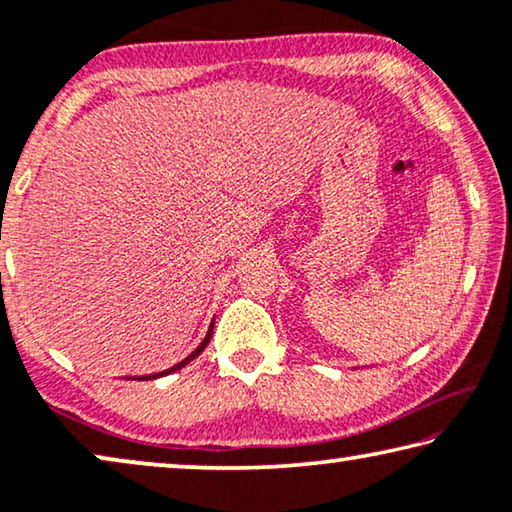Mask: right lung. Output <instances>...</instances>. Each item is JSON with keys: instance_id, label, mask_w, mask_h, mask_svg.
<instances>
[{"instance_id": "1", "label": "right lung", "mask_w": 512, "mask_h": 512, "mask_svg": "<svg viewBox=\"0 0 512 512\" xmlns=\"http://www.w3.org/2000/svg\"><path fill=\"white\" fill-rule=\"evenodd\" d=\"M211 333H213V324L209 326V333H207V338H204V340L200 342V347H197V349H195V352H193V354H190L188 358H183V361H181V363H177V365H174V368H170V370H163V372H158V375H147V377H140V379H158V377H165V375H170V372H177V370H181V368H183V365H188L190 361H193V358H197V356H200V354H202V349L209 345V340H211Z\"/></svg>"}]
</instances>
